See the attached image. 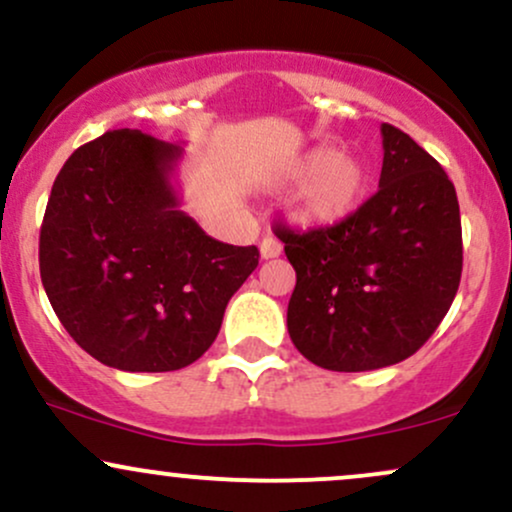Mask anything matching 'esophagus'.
Returning a JSON list of instances; mask_svg holds the SVG:
<instances>
[{
  "label": "esophagus",
  "mask_w": 512,
  "mask_h": 512,
  "mask_svg": "<svg viewBox=\"0 0 512 512\" xmlns=\"http://www.w3.org/2000/svg\"><path fill=\"white\" fill-rule=\"evenodd\" d=\"M281 243L279 240H276L274 236H267L260 243V255H262V260H274V257H279L281 255Z\"/></svg>",
  "instance_id": "34e87169"
}]
</instances>
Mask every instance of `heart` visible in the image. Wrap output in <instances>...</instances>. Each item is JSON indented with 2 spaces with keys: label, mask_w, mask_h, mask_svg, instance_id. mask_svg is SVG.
<instances>
[{
  "label": "heart",
  "mask_w": 512,
  "mask_h": 512,
  "mask_svg": "<svg viewBox=\"0 0 512 512\" xmlns=\"http://www.w3.org/2000/svg\"><path fill=\"white\" fill-rule=\"evenodd\" d=\"M286 178L301 182L293 216L305 226H337L361 207L368 192V170L356 156L334 146H315L291 163Z\"/></svg>",
  "instance_id": "obj_1"
}]
</instances>
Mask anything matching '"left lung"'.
<instances>
[{
  "label": "left lung",
  "instance_id": "1",
  "mask_svg": "<svg viewBox=\"0 0 512 512\" xmlns=\"http://www.w3.org/2000/svg\"><path fill=\"white\" fill-rule=\"evenodd\" d=\"M378 192L330 228L276 236L296 269L286 325L315 366L361 373L426 344L455 301L462 226L455 185L402 129L383 125Z\"/></svg>",
  "mask_w": 512,
  "mask_h": 512
}]
</instances>
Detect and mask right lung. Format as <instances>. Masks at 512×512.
I'll list each match as a JSON object with an SVG mask.
<instances>
[{"instance_id":"1","label":"right lung","mask_w":512,"mask_h":512,"mask_svg":"<svg viewBox=\"0 0 512 512\" xmlns=\"http://www.w3.org/2000/svg\"><path fill=\"white\" fill-rule=\"evenodd\" d=\"M180 144L113 129L67 158L40 228V279L64 330L96 361L166 373L214 344L255 245L221 243L180 209Z\"/></svg>"}]
</instances>
